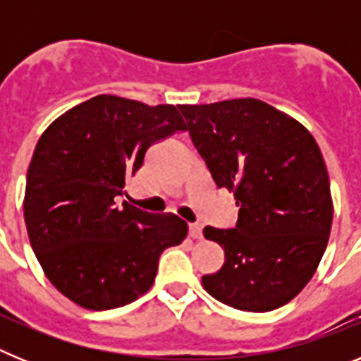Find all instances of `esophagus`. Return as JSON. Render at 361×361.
Wrapping results in <instances>:
<instances>
[{
    "mask_svg": "<svg viewBox=\"0 0 361 361\" xmlns=\"http://www.w3.org/2000/svg\"><path fill=\"white\" fill-rule=\"evenodd\" d=\"M190 237L191 238H202V226L200 224H190Z\"/></svg>",
    "mask_w": 361,
    "mask_h": 361,
    "instance_id": "esophagus-1",
    "label": "esophagus"
}]
</instances>
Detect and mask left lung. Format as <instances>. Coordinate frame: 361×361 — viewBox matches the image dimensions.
<instances>
[{
  "mask_svg": "<svg viewBox=\"0 0 361 361\" xmlns=\"http://www.w3.org/2000/svg\"><path fill=\"white\" fill-rule=\"evenodd\" d=\"M191 142L216 188L233 191V229L206 226L224 266L204 289L250 312L282 307L307 286L333 224L329 175L314 137L298 121L253 97L180 104Z\"/></svg>",
  "mask_w": 361,
  "mask_h": 361,
  "instance_id": "8db88e82",
  "label": "left lung"
}]
</instances>
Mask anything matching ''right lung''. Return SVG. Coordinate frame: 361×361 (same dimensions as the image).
I'll list each match as a JSON object with an SVG mask.
<instances>
[{
  "label": "right lung",
  "instance_id": "add662e5",
  "mask_svg": "<svg viewBox=\"0 0 361 361\" xmlns=\"http://www.w3.org/2000/svg\"><path fill=\"white\" fill-rule=\"evenodd\" d=\"M188 130L173 104L97 95L57 117L27 173L25 224L44 275L85 309L126 305L152 288L159 257L186 238L177 215L117 206L153 142Z\"/></svg>",
  "mask_w": 361,
  "mask_h": 361
}]
</instances>
